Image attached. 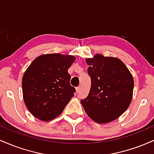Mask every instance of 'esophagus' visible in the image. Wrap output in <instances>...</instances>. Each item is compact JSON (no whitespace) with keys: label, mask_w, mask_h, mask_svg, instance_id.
Wrapping results in <instances>:
<instances>
[{"label":"esophagus","mask_w":154,"mask_h":154,"mask_svg":"<svg viewBox=\"0 0 154 154\" xmlns=\"http://www.w3.org/2000/svg\"><path fill=\"white\" fill-rule=\"evenodd\" d=\"M79 91H80V88H79V87L76 88V91H77V93H79Z\"/></svg>","instance_id":"obj_1"}]
</instances>
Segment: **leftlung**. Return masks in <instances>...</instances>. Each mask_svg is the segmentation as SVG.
I'll list each match as a JSON object with an SVG mask.
<instances>
[{
	"label": "left lung",
	"instance_id": "obj_1",
	"mask_svg": "<svg viewBox=\"0 0 154 154\" xmlns=\"http://www.w3.org/2000/svg\"><path fill=\"white\" fill-rule=\"evenodd\" d=\"M91 87L81 100L86 114L99 124L110 122L128 109L132 98L133 77L121 60L96 54L86 59Z\"/></svg>",
	"mask_w": 154,
	"mask_h": 154
}]
</instances>
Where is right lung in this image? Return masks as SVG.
I'll return each instance as SVG.
<instances>
[{
  "label": "right lung",
  "instance_id": "1",
  "mask_svg": "<svg viewBox=\"0 0 154 154\" xmlns=\"http://www.w3.org/2000/svg\"><path fill=\"white\" fill-rule=\"evenodd\" d=\"M75 60L70 55H41L26 69L22 82L23 98L35 117L48 122L62 113L76 91L68 73Z\"/></svg>",
  "mask_w": 154,
  "mask_h": 154
}]
</instances>
